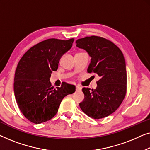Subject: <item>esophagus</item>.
I'll use <instances>...</instances> for the list:
<instances>
[{
    "label": "esophagus",
    "instance_id": "obj_1",
    "mask_svg": "<svg viewBox=\"0 0 150 150\" xmlns=\"http://www.w3.org/2000/svg\"><path fill=\"white\" fill-rule=\"evenodd\" d=\"M81 89V86H79V85H77L76 86V90H80Z\"/></svg>",
    "mask_w": 150,
    "mask_h": 150
}]
</instances>
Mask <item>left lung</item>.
Returning <instances> with one entry per match:
<instances>
[{
  "label": "left lung",
  "mask_w": 150,
  "mask_h": 150,
  "mask_svg": "<svg viewBox=\"0 0 150 150\" xmlns=\"http://www.w3.org/2000/svg\"><path fill=\"white\" fill-rule=\"evenodd\" d=\"M76 43L91 57L88 72L100 77L95 90L82 88L85 96L79 103L80 108L95 120L109 116L117 110L126 94L127 75L123 54L113 42L98 36L77 39Z\"/></svg>",
  "instance_id": "8db88e82"
}]
</instances>
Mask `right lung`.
Wrapping results in <instances>:
<instances>
[{"mask_svg": "<svg viewBox=\"0 0 150 150\" xmlns=\"http://www.w3.org/2000/svg\"><path fill=\"white\" fill-rule=\"evenodd\" d=\"M74 39L44 40L30 47L19 61L14 78V94L19 109L26 119L41 124L55 116L64 96L75 86L63 82L54 88L50 81L61 56L72 47Z\"/></svg>", "mask_w": 150, "mask_h": 150, "instance_id": "right-lung-1", "label": "right lung"}]
</instances>
